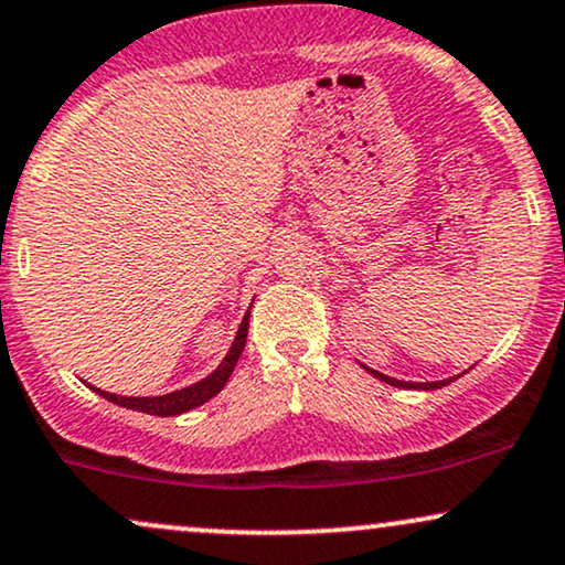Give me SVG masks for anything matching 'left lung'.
I'll list each match as a JSON object with an SVG mask.
<instances>
[{
    "label": "left lung",
    "instance_id": "obj_1",
    "mask_svg": "<svg viewBox=\"0 0 565 565\" xmlns=\"http://www.w3.org/2000/svg\"><path fill=\"white\" fill-rule=\"evenodd\" d=\"M363 369H365V365H363ZM365 371H371L373 376H376V379H382V382H386V384H392V386H403V390H405V386H407V390H413V386H416V390H439V386H445V384H450V382H452V379H450V382H431V384H407V382H397V379H392V376H384V373H379V371H373V369H365Z\"/></svg>",
    "mask_w": 565,
    "mask_h": 565
}]
</instances>
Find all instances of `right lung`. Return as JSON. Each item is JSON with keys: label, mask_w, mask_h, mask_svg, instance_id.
<instances>
[{"label": "right lung", "mask_w": 565, "mask_h": 565, "mask_svg": "<svg viewBox=\"0 0 565 565\" xmlns=\"http://www.w3.org/2000/svg\"><path fill=\"white\" fill-rule=\"evenodd\" d=\"M247 329H249V312L244 316L239 331H236V339H234V344H231L226 360H223V363L217 365V369L210 373L207 379H202V382L186 386V390L162 394V397H120V394L94 390V386H92V390L102 394L105 399H110V403H115V405L128 407V411L149 413V416H160V418L181 416V413H186V411H192V407H200L202 403H207L210 397H215V394L221 392L223 386H226L231 371H234L236 360L242 358L244 344H247Z\"/></svg>", "instance_id": "right-lung-1"}]
</instances>
